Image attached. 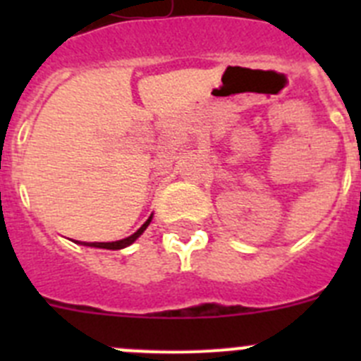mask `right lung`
<instances>
[{
    "label": "right lung",
    "instance_id": "add662e5",
    "mask_svg": "<svg viewBox=\"0 0 361 361\" xmlns=\"http://www.w3.org/2000/svg\"><path fill=\"white\" fill-rule=\"evenodd\" d=\"M152 219H153V215H149V219L146 220V222L141 226V228L137 229V231L133 233V235H130V237L123 238V240H116V242H79L78 240V244L88 245V247H99V250H114V251H116V250H123V247H128L130 244H133V242H135L137 238L141 237L142 233H145V229L149 226V222H152Z\"/></svg>",
    "mask_w": 361,
    "mask_h": 361
}]
</instances>
